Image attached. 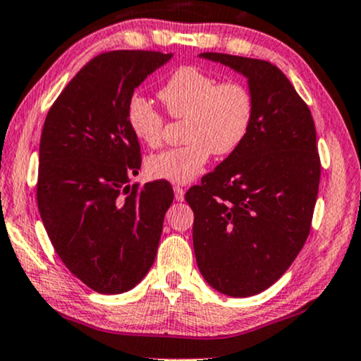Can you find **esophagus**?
Masks as SVG:
<instances>
[{"mask_svg":"<svg viewBox=\"0 0 361 361\" xmlns=\"http://www.w3.org/2000/svg\"><path fill=\"white\" fill-rule=\"evenodd\" d=\"M184 195H185V190L182 189V187H174V197H176V200L177 202H182V200H184Z\"/></svg>","mask_w":361,"mask_h":361,"instance_id":"1","label":"esophagus"}]
</instances>
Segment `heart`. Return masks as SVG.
<instances>
[{
  "label": "heart",
  "instance_id": "obj_1",
  "mask_svg": "<svg viewBox=\"0 0 361 361\" xmlns=\"http://www.w3.org/2000/svg\"><path fill=\"white\" fill-rule=\"evenodd\" d=\"M159 96L171 116L185 119L182 147L167 149L147 159V174L154 179L187 184L194 180L210 156H227L247 139L254 123V96L247 84L235 79L219 81L202 69L180 68L167 79ZM130 133L146 146L162 140L164 118L147 97L130 96L126 109Z\"/></svg>",
  "mask_w": 361,
  "mask_h": 361
}]
</instances>
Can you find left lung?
<instances>
[{"label": "left lung", "instance_id": "1", "mask_svg": "<svg viewBox=\"0 0 361 361\" xmlns=\"http://www.w3.org/2000/svg\"><path fill=\"white\" fill-rule=\"evenodd\" d=\"M247 79L254 123L247 139L189 189L195 260L205 282L228 297L274 285L310 233L320 157L310 109L269 61L202 53Z\"/></svg>", "mask_w": 361, "mask_h": 361}]
</instances>
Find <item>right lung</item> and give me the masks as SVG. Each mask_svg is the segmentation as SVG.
<instances>
[{"label": "right lung", "mask_w": 361, "mask_h": 361, "mask_svg": "<svg viewBox=\"0 0 361 361\" xmlns=\"http://www.w3.org/2000/svg\"><path fill=\"white\" fill-rule=\"evenodd\" d=\"M171 58L128 49L96 56L46 116L37 209L56 254L97 293L134 288L156 259L174 192L166 180L129 185L140 147L126 109L134 89Z\"/></svg>", "instance_id": "obj_1"}]
</instances>
